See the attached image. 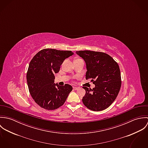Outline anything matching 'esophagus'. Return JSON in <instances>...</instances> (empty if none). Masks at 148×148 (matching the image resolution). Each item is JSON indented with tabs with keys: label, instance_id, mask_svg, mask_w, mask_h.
Wrapping results in <instances>:
<instances>
[{
	"label": "esophagus",
	"instance_id": "1",
	"mask_svg": "<svg viewBox=\"0 0 148 148\" xmlns=\"http://www.w3.org/2000/svg\"><path fill=\"white\" fill-rule=\"evenodd\" d=\"M73 89L74 90H77V89H79V88L77 87V86H73Z\"/></svg>",
	"mask_w": 148,
	"mask_h": 148
}]
</instances>
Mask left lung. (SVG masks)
<instances>
[{
	"instance_id": "8db88e82",
	"label": "left lung",
	"mask_w": 148,
	"mask_h": 148,
	"mask_svg": "<svg viewBox=\"0 0 148 148\" xmlns=\"http://www.w3.org/2000/svg\"><path fill=\"white\" fill-rule=\"evenodd\" d=\"M85 62L86 80L95 85L93 89L86 86L82 101L84 106L93 111L108 108L116 99L121 85L120 70L117 63L104 52L78 51L76 52Z\"/></svg>"
}]
</instances>
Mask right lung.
Instances as JSON below:
<instances>
[{
	"label": "right lung",
	"mask_w": 148,
	"mask_h": 148,
	"mask_svg": "<svg viewBox=\"0 0 148 148\" xmlns=\"http://www.w3.org/2000/svg\"><path fill=\"white\" fill-rule=\"evenodd\" d=\"M73 54L71 51L45 48L31 60L27 73V84L31 96L41 108L55 110L66 101L72 87L55 84L54 74L59 72L64 60Z\"/></svg>",
	"instance_id": "add662e5"
}]
</instances>
